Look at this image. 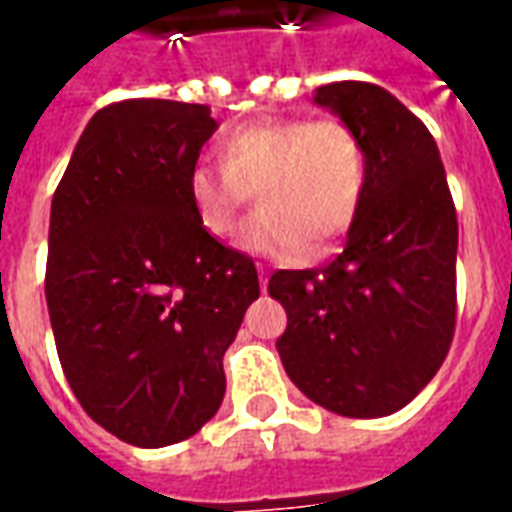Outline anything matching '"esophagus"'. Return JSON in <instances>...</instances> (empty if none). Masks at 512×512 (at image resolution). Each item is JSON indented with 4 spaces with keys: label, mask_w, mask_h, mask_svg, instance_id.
Instances as JSON below:
<instances>
[{
    "label": "esophagus",
    "mask_w": 512,
    "mask_h": 512,
    "mask_svg": "<svg viewBox=\"0 0 512 512\" xmlns=\"http://www.w3.org/2000/svg\"><path fill=\"white\" fill-rule=\"evenodd\" d=\"M257 271H260V288L266 290V288H268V277H266V268H263V266H257Z\"/></svg>",
    "instance_id": "obj_1"
}]
</instances>
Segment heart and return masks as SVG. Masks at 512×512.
<instances>
[{"label": "heart", "mask_w": 512, "mask_h": 512, "mask_svg": "<svg viewBox=\"0 0 512 512\" xmlns=\"http://www.w3.org/2000/svg\"><path fill=\"white\" fill-rule=\"evenodd\" d=\"M219 164L189 172V197L205 233L230 238L257 194L263 211L244 246L257 255L299 260L348 233L365 202L370 161L365 139L340 117H285L230 131Z\"/></svg>", "instance_id": "1"}]
</instances>
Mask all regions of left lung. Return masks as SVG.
Masks as SVG:
<instances>
[{
  "label": "left lung",
  "instance_id": "1",
  "mask_svg": "<svg viewBox=\"0 0 512 512\" xmlns=\"http://www.w3.org/2000/svg\"><path fill=\"white\" fill-rule=\"evenodd\" d=\"M315 104L365 139V202L332 263L277 271L268 296L288 312L277 351L290 381L340 417L411 403L455 334L458 219L425 123L370 82L323 84Z\"/></svg>",
  "mask_w": 512,
  "mask_h": 512
}]
</instances>
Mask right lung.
Returning <instances> with one entry per match:
<instances>
[{
    "mask_svg": "<svg viewBox=\"0 0 512 512\" xmlns=\"http://www.w3.org/2000/svg\"><path fill=\"white\" fill-rule=\"evenodd\" d=\"M213 131L205 104L104 106L51 200L46 304L62 373L134 447L189 439L219 411L222 356L260 296L252 257L205 233L191 205Z\"/></svg>",
    "mask_w": 512,
    "mask_h": 512,
    "instance_id": "obj_1",
    "label": "right lung"
}]
</instances>
